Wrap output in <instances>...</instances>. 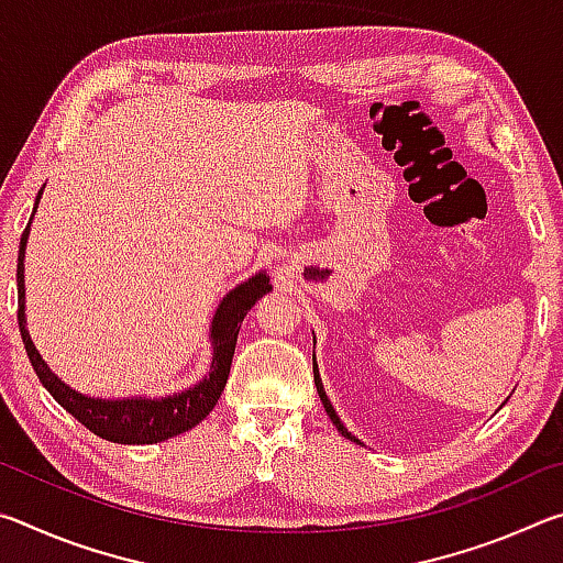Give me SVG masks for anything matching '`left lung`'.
<instances>
[{
	"mask_svg": "<svg viewBox=\"0 0 563 563\" xmlns=\"http://www.w3.org/2000/svg\"><path fill=\"white\" fill-rule=\"evenodd\" d=\"M312 375H316V387H318V395H320V399H322V407H325V412H328V417L332 419V424L338 427V432L342 434V437H347L350 442H360L355 434L352 432H347V427L342 424V419L338 417V412H335V407L330 405V399H328V395H325V387H322V379H320V369H318V362L312 360Z\"/></svg>",
	"mask_w": 563,
	"mask_h": 563,
	"instance_id": "1",
	"label": "left lung"
}]
</instances>
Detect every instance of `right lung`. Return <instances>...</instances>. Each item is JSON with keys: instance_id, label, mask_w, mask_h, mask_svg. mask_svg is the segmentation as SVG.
<instances>
[{"instance_id": "1", "label": "right lung", "mask_w": 563, "mask_h": 563, "mask_svg": "<svg viewBox=\"0 0 563 563\" xmlns=\"http://www.w3.org/2000/svg\"><path fill=\"white\" fill-rule=\"evenodd\" d=\"M44 188L40 190L34 201L32 218L40 208ZM32 218L26 223L22 241H19V258H16V292H19V332H22V342L26 347V355L32 360V367L36 377L42 379V385L49 389V395L59 402L66 412L79 419L89 432L99 434L101 440L119 442V444H156L166 442L170 437L184 434L188 430L211 415L218 399H221L223 387L228 383V373H231V362L238 342V332H241V322L247 316V310L258 302L265 292L273 290L271 275L265 271H258L251 278L238 283L233 290L223 295V300L218 302L216 316L211 320V367L208 373L198 379L196 385H190L180 393L164 395V397H91L84 395L79 389H74L64 383L59 375H54L49 365H46L40 350L34 347L26 330V312H24V251L26 241H30V228Z\"/></svg>"}]
</instances>
